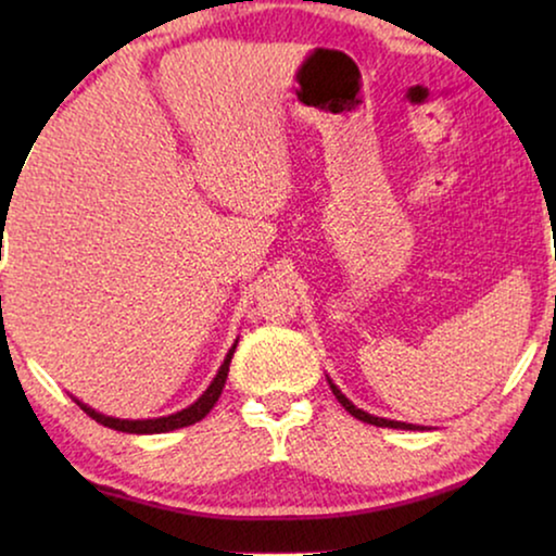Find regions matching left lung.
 Returning a JSON list of instances; mask_svg holds the SVG:
<instances>
[{"label": "left lung", "instance_id": "8db88e82", "mask_svg": "<svg viewBox=\"0 0 556 556\" xmlns=\"http://www.w3.org/2000/svg\"><path fill=\"white\" fill-rule=\"evenodd\" d=\"M329 384H331V379H329ZM331 392H333V397H337L339 402H341V407L346 409L349 415H354L356 420H362V422H369V425H377V428H397V430H417L415 425H409V422H394V420H384V417H375V415H369V413H364V409H359V407H354L352 402H349L344 394H341V390L337 384H331Z\"/></svg>", "mask_w": 556, "mask_h": 556}]
</instances>
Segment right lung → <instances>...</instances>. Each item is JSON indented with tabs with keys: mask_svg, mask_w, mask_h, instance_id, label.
Here are the masks:
<instances>
[{
	"mask_svg": "<svg viewBox=\"0 0 556 556\" xmlns=\"http://www.w3.org/2000/svg\"><path fill=\"white\" fill-rule=\"evenodd\" d=\"M238 346V344H235ZM235 346L230 349V354L225 356L223 367H219L217 377L212 379V384L207 387V392L202 394L200 400L194 402V405H189L187 409H181V413H174L169 417H156V420H118V417H105L101 413H96V409H90L88 405H83V402H78L83 413H86L88 417H93L96 422L105 425V428L111 430H121V432H136V435H151V432H169V430H177V428H187V425H194L200 422L204 415L210 413L212 407L217 405L219 394H223V387L227 382V371H230V359L235 354Z\"/></svg>",
	"mask_w": 556,
	"mask_h": 556,
	"instance_id": "1",
	"label": "right lung"
}]
</instances>
